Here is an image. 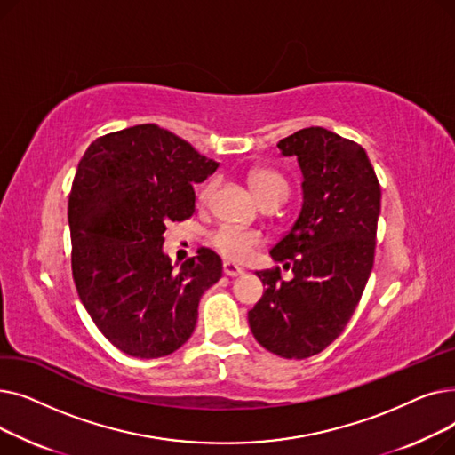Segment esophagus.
I'll return each instance as SVG.
<instances>
[{
  "label": "esophagus",
  "instance_id": "obj_1",
  "mask_svg": "<svg viewBox=\"0 0 455 455\" xmlns=\"http://www.w3.org/2000/svg\"><path fill=\"white\" fill-rule=\"evenodd\" d=\"M223 273H225L227 276H237V275L243 273V269H242L240 266L230 264V261H225V264H223Z\"/></svg>",
  "mask_w": 455,
  "mask_h": 455
}]
</instances>
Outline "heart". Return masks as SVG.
<instances>
[{
  "label": "heart",
  "instance_id": "b5f03b06",
  "mask_svg": "<svg viewBox=\"0 0 455 455\" xmlns=\"http://www.w3.org/2000/svg\"><path fill=\"white\" fill-rule=\"evenodd\" d=\"M249 184L254 189L258 199L266 206H278L290 196V184L280 173L273 170H266V167H256V170L249 172ZM218 186V180L208 179L197 194V199L201 204H206L213 191ZM264 237L259 232L249 230V228H237L232 225H223L215 228L210 235L212 247L218 251L221 256L232 261H242L245 259L256 247L261 245Z\"/></svg>",
  "mask_w": 455,
  "mask_h": 455
}]
</instances>
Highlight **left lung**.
Returning a JSON list of instances; mask_svg holds the SVG:
<instances>
[{"label": "left lung", "instance_id": "8db88e82", "mask_svg": "<svg viewBox=\"0 0 455 455\" xmlns=\"http://www.w3.org/2000/svg\"><path fill=\"white\" fill-rule=\"evenodd\" d=\"M297 156L304 203L299 220L271 249L291 267L258 271L264 297L249 312L256 341L285 360L323 352L336 341L360 302L374 264L381 188L365 149L352 140L307 127L278 141Z\"/></svg>", "mask_w": 455, "mask_h": 455}]
</instances>
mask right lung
<instances>
[{
    "instance_id": "right-lung-1",
    "label": "right lung",
    "mask_w": 455,
    "mask_h": 455,
    "mask_svg": "<svg viewBox=\"0 0 455 455\" xmlns=\"http://www.w3.org/2000/svg\"><path fill=\"white\" fill-rule=\"evenodd\" d=\"M218 162L155 124L100 136L71 184V275L88 315L122 352L151 360L180 348L203 293L223 275L201 247L180 269L162 252L165 225L196 212L194 182Z\"/></svg>"
}]
</instances>
